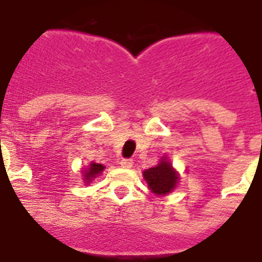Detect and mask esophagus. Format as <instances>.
I'll list each match as a JSON object with an SVG mask.
<instances>
[{"label":"esophagus","instance_id":"obj_1","mask_svg":"<svg viewBox=\"0 0 262 262\" xmlns=\"http://www.w3.org/2000/svg\"><path fill=\"white\" fill-rule=\"evenodd\" d=\"M120 165L123 166V168L129 169V168H133L134 161L131 159H123V160H122V161H120Z\"/></svg>","mask_w":262,"mask_h":262}]
</instances>
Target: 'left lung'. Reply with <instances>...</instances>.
Wrapping results in <instances>:
<instances>
[{"mask_svg": "<svg viewBox=\"0 0 262 262\" xmlns=\"http://www.w3.org/2000/svg\"><path fill=\"white\" fill-rule=\"evenodd\" d=\"M143 177L147 181L148 187L152 193L157 195H166L177 185L178 173L176 172L170 161L166 157L160 160V163L154 168H149L143 172Z\"/></svg>", "mask_w": 262, "mask_h": 262, "instance_id": "8db88e82", "label": "left lung"}]
</instances>
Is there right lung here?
Here are the masks:
<instances>
[{
    "label": "right lung",
    "mask_w": 262,
    "mask_h": 262,
    "mask_svg": "<svg viewBox=\"0 0 262 262\" xmlns=\"http://www.w3.org/2000/svg\"><path fill=\"white\" fill-rule=\"evenodd\" d=\"M103 169H105V166H103L102 164L92 163L84 170V181L86 182V184H89V182L92 181L93 178H96L97 176L101 174V173L103 172Z\"/></svg>",
    "instance_id": "1"
}]
</instances>
